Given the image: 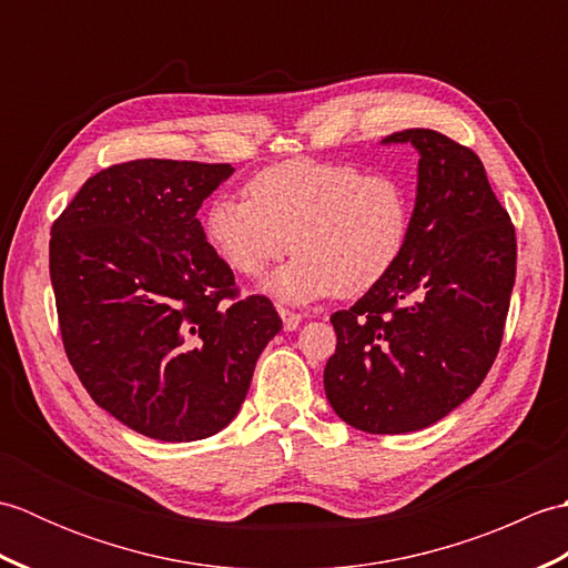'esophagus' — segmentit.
<instances>
[{
	"label": "esophagus",
	"instance_id": "esophagus-1",
	"mask_svg": "<svg viewBox=\"0 0 568 568\" xmlns=\"http://www.w3.org/2000/svg\"><path fill=\"white\" fill-rule=\"evenodd\" d=\"M277 312H281V317H283V327L287 329V332H295L300 324H303V315H297V312H291V310H285V307H277Z\"/></svg>",
	"mask_w": 568,
	"mask_h": 568
}]
</instances>
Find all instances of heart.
Here are the masks:
<instances>
[{"instance_id":"heart-1","label":"heart","mask_w":568,"mask_h":568,"mask_svg":"<svg viewBox=\"0 0 568 568\" xmlns=\"http://www.w3.org/2000/svg\"><path fill=\"white\" fill-rule=\"evenodd\" d=\"M246 195L214 197L204 210V236L226 268L244 277L263 275L293 246L297 256L263 285L281 303L364 295L407 248L413 204L393 175L300 159L253 175Z\"/></svg>"}]
</instances>
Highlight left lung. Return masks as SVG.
I'll return each mask as SVG.
<instances>
[{
  "instance_id": "left-lung-1",
  "label": "left lung",
  "mask_w": 568,
  "mask_h": 568,
  "mask_svg": "<svg viewBox=\"0 0 568 568\" xmlns=\"http://www.w3.org/2000/svg\"><path fill=\"white\" fill-rule=\"evenodd\" d=\"M383 143L419 153L407 248L385 281L332 315L324 393L346 425L405 434L439 422L484 383L503 342L517 244L474 151L432 129Z\"/></svg>"
}]
</instances>
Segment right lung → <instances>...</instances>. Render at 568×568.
<instances>
[{
  "label": "right lung",
  "mask_w": 568,
  "mask_h": 568,
  "mask_svg": "<svg viewBox=\"0 0 568 568\" xmlns=\"http://www.w3.org/2000/svg\"><path fill=\"white\" fill-rule=\"evenodd\" d=\"M229 163L141 159L92 175L51 229L63 346L84 390L143 437L222 432L283 320L239 297L197 210Z\"/></svg>",
  "instance_id": "right-lung-1"
}]
</instances>
